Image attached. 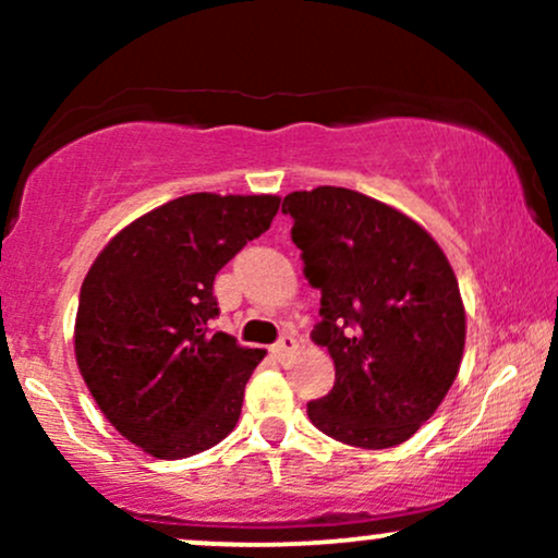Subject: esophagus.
Returning a JSON list of instances; mask_svg holds the SVG:
<instances>
[{"instance_id": "1", "label": "esophagus", "mask_w": 558, "mask_h": 558, "mask_svg": "<svg viewBox=\"0 0 558 558\" xmlns=\"http://www.w3.org/2000/svg\"><path fill=\"white\" fill-rule=\"evenodd\" d=\"M293 351H296V338H293L291 332H286V336L278 338V343H272V354L278 356V360H286Z\"/></svg>"}]
</instances>
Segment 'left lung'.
Here are the masks:
<instances>
[{
    "label": "left lung",
    "mask_w": 558,
    "mask_h": 558,
    "mask_svg": "<svg viewBox=\"0 0 558 558\" xmlns=\"http://www.w3.org/2000/svg\"><path fill=\"white\" fill-rule=\"evenodd\" d=\"M283 213L323 293L312 338L336 364L330 393L306 403L312 425L349 446L403 444L446 399L464 354V304L444 248L351 189L293 191Z\"/></svg>",
    "instance_id": "left-lung-1"
}]
</instances>
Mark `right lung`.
<instances>
[{"label":"right lung","mask_w":558,"mask_h":558,"mask_svg":"<svg viewBox=\"0 0 558 558\" xmlns=\"http://www.w3.org/2000/svg\"><path fill=\"white\" fill-rule=\"evenodd\" d=\"M280 198L189 194L101 248L81 286L75 362L101 414L157 459L220 444L265 351L209 332L215 275L278 215Z\"/></svg>","instance_id":"right-lung-1"}]
</instances>
